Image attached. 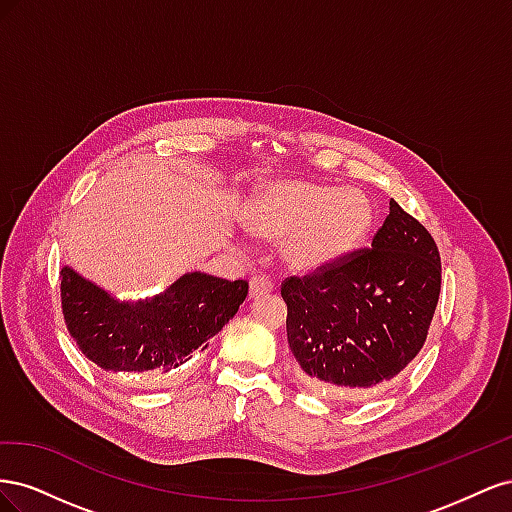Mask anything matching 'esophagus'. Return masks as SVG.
<instances>
[{
  "label": "esophagus",
  "instance_id": "34e87169",
  "mask_svg": "<svg viewBox=\"0 0 512 512\" xmlns=\"http://www.w3.org/2000/svg\"><path fill=\"white\" fill-rule=\"evenodd\" d=\"M273 290V284L267 275H254L250 280V294L252 297H258V294H265V292H271Z\"/></svg>",
  "mask_w": 512,
  "mask_h": 512
}]
</instances>
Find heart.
I'll use <instances>...</instances> for the list:
<instances>
[{"label": "heart", "mask_w": 512, "mask_h": 512, "mask_svg": "<svg viewBox=\"0 0 512 512\" xmlns=\"http://www.w3.org/2000/svg\"><path fill=\"white\" fill-rule=\"evenodd\" d=\"M250 228L267 239H290L286 256L297 267H318L363 243L374 224V205L356 188L309 179H277L262 188Z\"/></svg>", "instance_id": "1"}]
</instances>
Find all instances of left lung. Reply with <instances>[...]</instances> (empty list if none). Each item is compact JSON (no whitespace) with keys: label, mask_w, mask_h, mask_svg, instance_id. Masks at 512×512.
I'll return each mask as SVG.
<instances>
[{"label":"left lung","mask_w":512,"mask_h":512,"mask_svg":"<svg viewBox=\"0 0 512 512\" xmlns=\"http://www.w3.org/2000/svg\"><path fill=\"white\" fill-rule=\"evenodd\" d=\"M440 280L436 241L391 200L371 247L282 282L299 378L339 401H363L384 389L423 348Z\"/></svg>","instance_id":"1"}]
</instances>
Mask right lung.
I'll list each match as a JSON object with an SVG mask.
<instances>
[{"instance_id":"1","label":"right lung","mask_w":512,"mask_h":512,"mask_svg":"<svg viewBox=\"0 0 512 512\" xmlns=\"http://www.w3.org/2000/svg\"><path fill=\"white\" fill-rule=\"evenodd\" d=\"M61 312L76 346L108 374L149 376L185 363L237 314L245 280L183 275L162 297L117 303L72 269H61Z\"/></svg>"}]
</instances>
